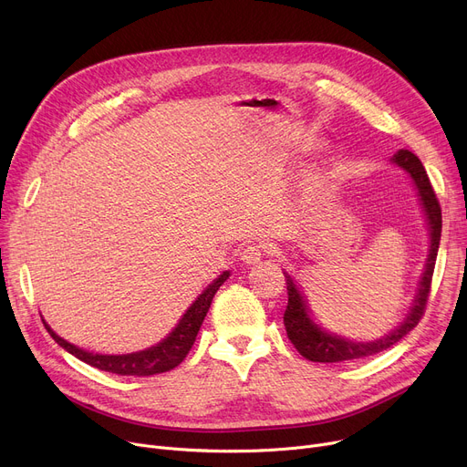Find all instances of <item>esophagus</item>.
I'll return each instance as SVG.
<instances>
[{"label": "esophagus", "instance_id": "obj_1", "mask_svg": "<svg viewBox=\"0 0 467 467\" xmlns=\"http://www.w3.org/2000/svg\"><path fill=\"white\" fill-rule=\"evenodd\" d=\"M263 257H265V246H261V244H250V246H246L240 252V259L246 265H259Z\"/></svg>", "mask_w": 467, "mask_h": 467}]
</instances>
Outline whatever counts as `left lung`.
Instances as JSON below:
<instances>
[{
    "mask_svg": "<svg viewBox=\"0 0 467 467\" xmlns=\"http://www.w3.org/2000/svg\"><path fill=\"white\" fill-rule=\"evenodd\" d=\"M391 161L410 174L412 182L416 183V189H419L420 201H422L424 212L428 215V223H430V238H431L430 255L426 261V268H424V275L420 280L419 293H416V297H414V305H412L409 316L405 317V322L398 329L386 335L384 338H379L373 342H354L348 338H340L337 335H329L317 327L306 314L308 308H306L305 299L301 297L299 289L296 287V284H293V280L289 276H285L287 278L285 280L287 308L284 312V326L287 331V338L291 340V345L297 348V352L310 361L335 363V361H348V359L375 356L382 350H388L389 347H394L398 340H401L409 331H412L416 326H419V322L422 320V316L426 312L437 250H439V240H441V206H439L435 191L430 183V178H428L426 170L419 157L410 153L409 150H400Z\"/></svg>",
    "mask_w": 467,
    "mask_h": 467,
    "instance_id": "left-lung-1",
    "label": "left lung"
}]
</instances>
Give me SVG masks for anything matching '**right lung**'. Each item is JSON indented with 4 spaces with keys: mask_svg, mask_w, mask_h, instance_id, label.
Segmentation results:
<instances>
[{
    "mask_svg": "<svg viewBox=\"0 0 467 467\" xmlns=\"http://www.w3.org/2000/svg\"><path fill=\"white\" fill-rule=\"evenodd\" d=\"M227 278H229V273H223L213 284H210L202 291V296L196 299L189 306V310L183 314L178 327L171 331L162 342H159L157 347H151V348L136 352V354H125V356L92 354V352H87V350H81L78 347L69 345L67 340L60 338L45 322L43 324H45L47 331L51 333V337L58 342L64 350H67L78 359L96 367V369L115 373L120 377H151L157 373H166L170 369H174V367H178L187 358L191 347L194 345L196 333H199V329L204 322L213 296L221 287V284H223Z\"/></svg>",
    "mask_w": 467,
    "mask_h": 467,
    "instance_id": "1",
    "label": "right lung"
}]
</instances>
